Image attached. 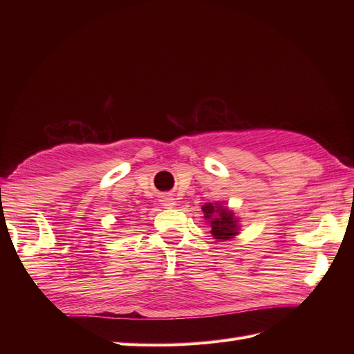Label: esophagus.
<instances>
[{
    "label": "esophagus",
    "mask_w": 354,
    "mask_h": 354,
    "mask_svg": "<svg viewBox=\"0 0 354 354\" xmlns=\"http://www.w3.org/2000/svg\"><path fill=\"white\" fill-rule=\"evenodd\" d=\"M162 205L167 207V208H171L173 205H175V202H173L171 198H164V199H162Z\"/></svg>",
    "instance_id": "34e87169"
}]
</instances>
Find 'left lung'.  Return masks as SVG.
Masks as SVG:
<instances>
[{
    "label": "left lung",
    "instance_id": "1",
    "mask_svg": "<svg viewBox=\"0 0 354 354\" xmlns=\"http://www.w3.org/2000/svg\"><path fill=\"white\" fill-rule=\"evenodd\" d=\"M202 212L205 214V219L209 222L214 239L227 240L237 234V221L232 217V212L213 204H205L202 207Z\"/></svg>",
    "mask_w": 354,
    "mask_h": 354
}]
</instances>
